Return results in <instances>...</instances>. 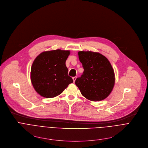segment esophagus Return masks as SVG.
I'll list each match as a JSON object with an SVG mask.
<instances>
[{
	"instance_id": "obj_1",
	"label": "esophagus",
	"mask_w": 148,
	"mask_h": 148,
	"mask_svg": "<svg viewBox=\"0 0 148 148\" xmlns=\"http://www.w3.org/2000/svg\"><path fill=\"white\" fill-rule=\"evenodd\" d=\"M76 76H75V77H72V79H73V82H75V80H76Z\"/></svg>"
}]
</instances>
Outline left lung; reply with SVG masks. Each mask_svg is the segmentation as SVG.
Returning <instances> with one entry per match:
<instances>
[{"label":"left lung","mask_w":148,"mask_h":148,"mask_svg":"<svg viewBox=\"0 0 148 148\" xmlns=\"http://www.w3.org/2000/svg\"><path fill=\"white\" fill-rule=\"evenodd\" d=\"M79 59L84 69L75 80L82 95L92 101L105 99L111 93L115 78L108 59L97 52L79 51Z\"/></svg>","instance_id":"1"}]
</instances>
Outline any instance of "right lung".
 <instances>
[{"mask_svg": "<svg viewBox=\"0 0 148 148\" xmlns=\"http://www.w3.org/2000/svg\"><path fill=\"white\" fill-rule=\"evenodd\" d=\"M69 55V51L57 49L43 52L36 58L31 67L30 79L40 96L46 98L57 96L73 82L65 64Z\"/></svg>", "mask_w": 148, "mask_h": 148, "instance_id": "1", "label": "right lung"}]
</instances>
